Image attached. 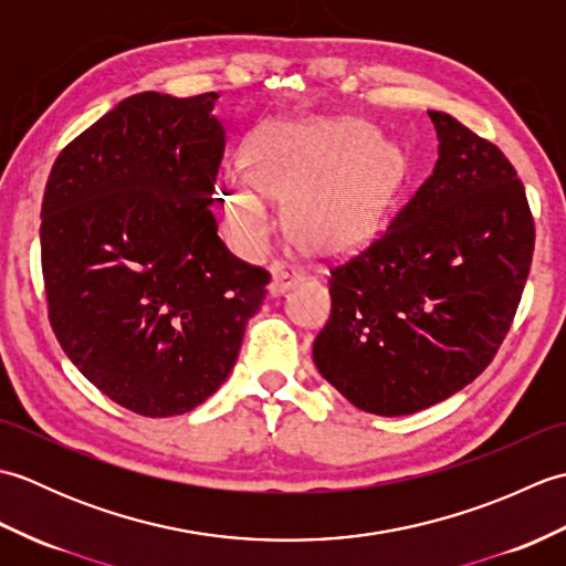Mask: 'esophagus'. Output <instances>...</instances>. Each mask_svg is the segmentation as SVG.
I'll return each mask as SVG.
<instances>
[{
  "label": "esophagus",
  "mask_w": 566,
  "mask_h": 566,
  "mask_svg": "<svg viewBox=\"0 0 566 566\" xmlns=\"http://www.w3.org/2000/svg\"><path fill=\"white\" fill-rule=\"evenodd\" d=\"M304 280V272L298 268H292V264H284V262H276L272 268V282H270V292L272 294H282L294 286L296 282Z\"/></svg>",
  "instance_id": "esophagus-1"
}]
</instances>
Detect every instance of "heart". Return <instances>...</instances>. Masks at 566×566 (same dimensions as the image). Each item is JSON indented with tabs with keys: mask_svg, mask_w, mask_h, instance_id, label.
<instances>
[{
	"mask_svg": "<svg viewBox=\"0 0 566 566\" xmlns=\"http://www.w3.org/2000/svg\"><path fill=\"white\" fill-rule=\"evenodd\" d=\"M369 128L333 118L260 126L245 167L223 177L226 228L238 245L260 250L276 228L272 199H292L298 238L318 250L350 248L387 219L401 182V158Z\"/></svg>",
	"mask_w": 566,
	"mask_h": 566,
	"instance_id": "obj_1",
	"label": "heart"
}]
</instances>
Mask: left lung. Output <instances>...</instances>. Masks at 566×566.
<instances>
[{
    "label": "left lung",
    "instance_id": "obj_1",
    "mask_svg": "<svg viewBox=\"0 0 566 566\" xmlns=\"http://www.w3.org/2000/svg\"><path fill=\"white\" fill-rule=\"evenodd\" d=\"M436 170L389 226L331 264L318 371L347 401L408 416L489 367L531 272L535 221L506 155L450 114L428 112Z\"/></svg>",
    "mask_w": 566,
    "mask_h": 566
}]
</instances>
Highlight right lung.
<instances>
[{
  "label": "right lung",
  "instance_id": "right-lung-1",
  "mask_svg": "<svg viewBox=\"0 0 566 566\" xmlns=\"http://www.w3.org/2000/svg\"><path fill=\"white\" fill-rule=\"evenodd\" d=\"M216 97L134 94L67 143L45 185L48 321L72 365L138 416L187 413L221 387L272 280L219 238Z\"/></svg>",
  "mask_w": 566,
  "mask_h": 566
}]
</instances>
